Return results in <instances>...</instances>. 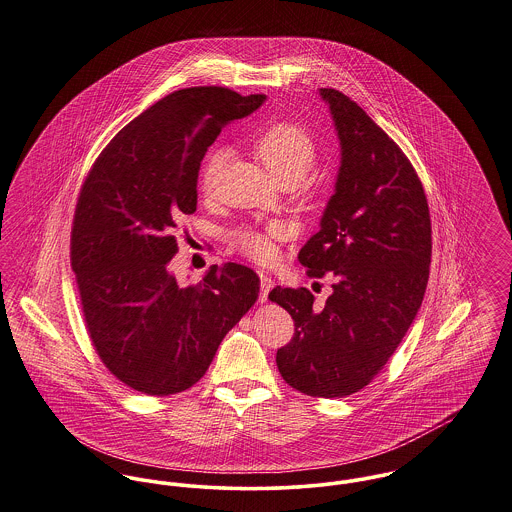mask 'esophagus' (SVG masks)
<instances>
[{
	"label": "esophagus",
	"mask_w": 512,
	"mask_h": 512,
	"mask_svg": "<svg viewBox=\"0 0 512 512\" xmlns=\"http://www.w3.org/2000/svg\"><path fill=\"white\" fill-rule=\"evenodd\" d=\"M259 278H261V294H259V300H261V302H267L269 290L273 288V280H271V276L265 275V273H259Z\"/></svg>",
	"instance_id": "1"
}]
</instances>
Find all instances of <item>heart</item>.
<instances>
[{"mask_svg": "<svg viewBox=\"0 0 512 512\" xmlns=\"http://www.w3.org/2000/svg\"><path fill=\"white\" fill-rule=\"evenodd\" d=\"M251 150L265 165L271 177L282 187L300 185L317 161V146L314 138L292 122H275L257 134L251 142ZM224 161V152L214 150L208 154L200 169V189L210 195ZM284 237L280 224H271L265 230L241 228L230 237L232 245L239 253L249 257L259 265H269L276 259V241Z\"/></svg>", "mask_w": 512, "mask_h": 512, "instance_id": "b5f03b06", "label": "heart"}]
</instances>
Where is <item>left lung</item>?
I'll use <instances>...</instances> for the list:
<instances>
[{
  "instance_id": "obj_1",
  "label": "left lung",
  "mask_w": 512,
  "mask_h": 512,
  "mask_svg": "<svg viewBox=\"0 0 512 512\" xmlns=\"http://www.w3.org/2000/svg\"><path fill=\"white\" fill-rule=\"evenodd\" d=\"M341 142L335 195L298 259L312 278L335 276L317 308L308 288L271 290L294 319L276 351L284 382L314 397L368 386L421 308L433 253L423 185L394 140L337 89H319Z\"/></svg>"
}]
</instances>
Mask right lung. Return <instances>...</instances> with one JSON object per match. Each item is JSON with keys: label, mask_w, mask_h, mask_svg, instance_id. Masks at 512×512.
Listing matches in <instances>:
<instances>
[{"label": "right lung", "mask_w": 512, "mask_h": 512, "mask_svg": "<svg viewBox=\"0 0 512 512\" xmlns=\"http://www.w3.org/2000/svg\"><path fill=\"white\" fill-rule=\"evenodd\" d=\"M265 99L216 85L173 91L118 132L79 191L70 257L85 327L109 372L136 392L197 384L259 296L249 267L214 265L181 286L169 261L181 216L197 210L208 146Z\"/></svg>", "instance_id": "1"}]
</instances>
